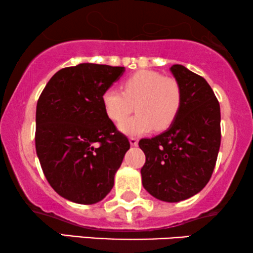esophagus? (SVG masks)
I'll use <instances>...</instances> for the list:
<instances>
[{
    "label": "esophagus",
    "mask_w": 253,
    "mask_h": 253,
    "mask_svg": "<svg viewBox=\"0 0 253 253\" xmlns=\"http://www.w3.org/2000/svg\"><path fill=\"white\" fill-rule=\"evenodd\" d=\"M129 143H130V146H137V143H139V140H137L136 137L132 136V137H129Z\"/></svg>",
    "instance_id": "obj_1"
}]
</instances>
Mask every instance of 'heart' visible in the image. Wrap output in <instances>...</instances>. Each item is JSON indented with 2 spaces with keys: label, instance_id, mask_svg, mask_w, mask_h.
<instances>
[{
  "label": "heart",
  "instance_id": "obj_1",
  "mask_svg": "<svg viewBox=\"0 0 253 253\" xmlns=\"http://www.w3.org/2000/svg\"><path fill=\"white\" fill-rule=\"evenodd\" d=\"M121 88L123 92L107 88L101 95L104 110L114 123H121L136 106L138 114L120 125L121 132L141 135L153 127L155 130H165L178 116L182 89L174 78L143 70L128 77Z\"/></svg>",
  "mask_w": 253,
  "mask_h": 253
}]
</instances>
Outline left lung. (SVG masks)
Listing matches in <instances>:
<instances>
[{
	"label": "left lung",
	"instance_id": "left-lung-1",
	"mask_svg": "<svg viewBox=\"0 0 253 253\" xmlns=\"http://www.w3.org/2000/svg\"><path fill=\"white\" fill-rule=\"evenodd\" d=\"M182 89V105L171 126L152 139H141L146 155L142 185L165 202L187 200L206 187L220 146V108L203 77L183 65L170 68Z\"/></svg>",
	"mask_w": 253,
	"mask_h": 253
}]
</instances>
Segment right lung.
I'll return each mask as SVG.
<instances>
[{"mask_svg":"<svg viewBox=\"0 0 253 253\" xmlns=\"http://www.w3.org/2000/svg\"><path fill=\"white\" fill-rule=\"evenodd\" d=\"M124 71L92 63L62 69L38 99L35 142L41 167L53 190L71 202L103 200L129 149L101 103Z\"/></svg>","mask_w":253,"mask_h":253,"instance_id":"obj_1","label":"right lung"}]
</instances>
